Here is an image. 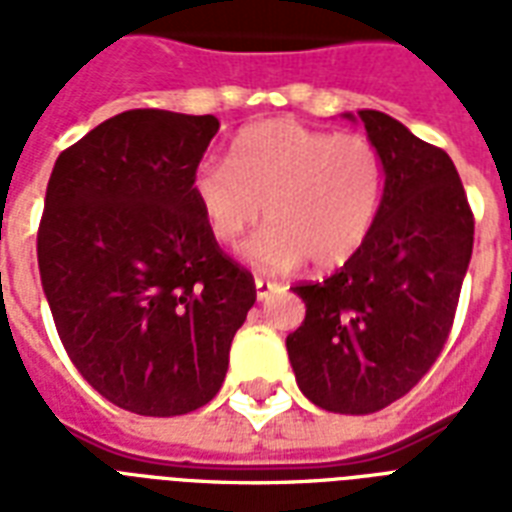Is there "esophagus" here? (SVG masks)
<instances>
[{"label":"esophagus","instance_id":"1","mask_svg":"<svg viewBox=\"0 0 512 512\" xmlns=\"http://www.w3.org/2000/svg\"><path fill=\"white\" fill-rule=\"evenodd\" d=\"M255 289H257V300H268V297L279 289V284L268 279H255Z\"/></svg>","mask_w":512,"mask_h":512}]
</instances>
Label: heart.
<instances>
[{"label": "heart", "instance_id": "heart-1", "mask_svg": "<svg viewBox=\"0 0 512 512\" xmlns=\"http://www.w3.org/2000/svg\"><path fill=\"white\" fill-rule=\"evenodd\" d=\"M191 193L217 244H239L263 209L268 228L247 244L252 263L287 271L308 260L332 271L364 247L377 223L385 162L366 135L271 119L244 127L228 162H201Z\"/></svg>", "mask_w": 512, "mask_h": 512}]
</instances>
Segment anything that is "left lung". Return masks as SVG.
I'll return each mask as SVG.
<instances>
[{"instance_id":"8db88e82","label":"left lung","mask_w":512,"mask_h":512,"mask_svg":"<svg viewBox=\"0 0 512 512\" xmlns=\"http://www.w3.org/2000/svg\"><path fill=\"white\" fill-rule=\"evenodd\" d=\"M358 119L385 162L380 215L340 271L297 284L305 321L287 337L305 398L337 414L380 412L428 374L473 255V212L449 154L382 111Z\"/></svg>"}]
</instances>
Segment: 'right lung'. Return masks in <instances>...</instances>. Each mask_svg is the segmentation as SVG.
<instances>
[{
  "instance_id": "obj_1",
  "label": "right lung",
  "mask_w": 512,
  "mask_h": 512,
  "mask_svg": "<svg viewBox=\"0 0 512 512\" xmlns=\"http://www.w3.org/2000/svg\"><path fill=\"white\" fill-rule=\"evenodd\" d=\"M215 116L116 114L52 167L36 236L42 289L68 358L111 404L175 417L209 404L252 273L223 255L191 193Z\"/></svg>"
}]
</instances>
